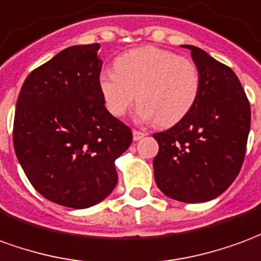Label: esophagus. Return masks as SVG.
Masks as SVG:
<instances>
[{"label":"esophagus","mask_w":261,"mask_h":261,"mask_svg":"<svg viewBox=\"0 0 261 261\" xmlns=\"http://www.w3.org/2000/svg\"><path fill=\"white\" fill-rule=\"evenodd\" d=\"M145 136H146L145 132H142V130H136V129H135V130H134V140L143 139Z\"/></svg>","instance_id":"obj_1"}]
</instances>
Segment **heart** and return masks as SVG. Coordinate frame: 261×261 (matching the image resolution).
<instances>
[{
	"instance_id": "b5f03b06",
	"label": "heart",
	"mask_w": 261,
	"mask_h": 261,
	"mask_svg": "<svg viewBox=\"0 0 261 261\" xmlns=\"http://www.w3.org/2000/svg\"><path fill=\"white\" fill-rule=\"evenodd\" d=\"M115 70H104L99 91L114 116L126 115L136 101L143 121L170 126L193 110L201 88L197 64L174 51L143 46L126 51L114 62Z\"/></svg>"
}]
</instances>
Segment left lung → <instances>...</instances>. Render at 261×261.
Returning <instances> with one entry per match:
<instances>
[{
    "instance_id": "8db88e82",
    "label": "left lung",
    "mask_w": 261,
    "mask_h": 261,
    "mask_svg": "<svg viewBox=\"0 0 261 261\" xmlns=\"http://www.w3.org/2000/svg\"><path fill=\"white\" fill-rule=\"evenodd\" d=\"M201 75L199 95L181 121L153 138L159 153L154 180L162 193L182 202L216 198L239 174L250 130V104L233 70L191 45Z\"/></svg>"
}]
</instances>
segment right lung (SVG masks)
Returning <instances> with one entry per match:
<instances>
[{
	"mask_svg": "<svg viewBox=\"0 0 261 261\" xmlns=\"http://www.w3.org/2000/svg\"><path fill=\"white\" fill-rule=\"evenodd\" d=\"M98 43L71 46L35 68L19 92L14 149L28 180L46 199L81 210L118 182L115 160L132 130L105 108Z\"/></svg>",
	"mask_w": 261,
	"mask_h": 261,
	"instance_id": "1",
	"label": "right lung"
}]
</instances>
